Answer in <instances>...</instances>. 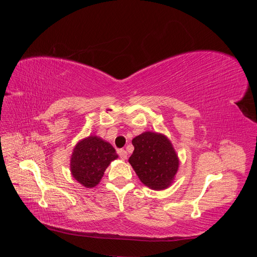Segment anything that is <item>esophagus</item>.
<instances>
[{
	"instance_id": "1",
	"label": "esophagus",
	"mask_w": 257,
	"mask_h": 257,
	"mask_svg": "<svg viewBox=\"0 0 257 257\" xmlns=\"http://www.w3.org/2000/svg\"><path fill=\"white\" fill-rule=\"evenodd\" d=\"M118 154L119 157L122 159V160H126L127 159V152L124 150V149H120L118 150Z\"/></svg>"
}]
</instances>
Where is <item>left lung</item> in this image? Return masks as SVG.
I'll return each mask as SVG.
<instances>
[{"mask_svg":"<svg viewBox=\"0 0 257 257\" xmlns=\"http://www.w3.org/2000/svg\"><path fill=\"white\" fill-rule=\"evenodd\" d=\"M132 144L133 154L128 160L141 181L152 190H164L173 182L179 160L168 139L162 134L145 132Z\"/></svg>","mask_w":257,"mask_h":257,"instance_id":"1","label":"left lung"}]
</instances>
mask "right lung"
I'll list each match as a JSON object with an SVG mask.
<instances>
[{
  "mask_svg": "<svg viewBox=\"0 0 257 257\" xmlns=\"http://www.w3.org/2000/svg\"><path fill=\"white\" fill-rule=\"evenodd\" d=\"M118 158L114 148L103 139L90 136L77 144L71 159L73 177L85 188L98 184L110 162Z\"/></svg>",
  "mask_w": 257,
  "mask_h": 257,
  "instance_id": "1",
  "label": "right lung"
}]
</instances>
